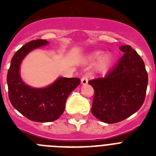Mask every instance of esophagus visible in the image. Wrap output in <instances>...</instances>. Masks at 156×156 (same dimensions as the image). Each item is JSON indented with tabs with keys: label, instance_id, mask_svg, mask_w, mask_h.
<instances>
[{
	"label": "esophagus",
	"instance_id": "34e87169",
	"mask_svg": "<svg viewBox=\"0 0 156 156\" xmlns=\"http://www.w3.org/2000/svg\"><path fill=\"white\" fill-rule=\"evenodd\" d=\"M87 83H88V77L85 76H83L82 79H81V83H82L83 85H85L87 84Z\"/></svg>",
	"mask_w": 156,
	"mask_h": 156
}]
</instances>
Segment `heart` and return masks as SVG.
Segmentation results:
<instances>
[{"label":"heart","mask_w":156,"mask_h":156,"mask_svg":"<svg viewBox=\"0 0 156 156\" xmlns=\"http://www.w3.org/2000/svg\"><path fill=\"white\" fill-rule=\"evenodd\" d=\"M104 52L101 51H94L88 56V59L91 62H94L98 60V62L97 64V68L100 71H107L108 69L111 67L112 64L113 62L114 58L112 54L108 53L104 55Z\"/></svg>","instance_id":"b5f03b06"}]
</instances>
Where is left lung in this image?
<instances>
[{
	"label": "left lung",
	"mask_w": 156,
	"mask_h": 156,
	"mask_svg": "<svg viewBox=\"0 0 156 156\" xmlns=\"http://www.w3.org/2000/svg\"><path fill=\"white\" fill-rule=\"evenodd\" d=\"M119 61L103 78L88 82L94 90L91 112L106 123L120 122L138 111L148 86L144 63L129 45L119 47Z\"/></svg>",
	"instance_id": "1"
}]
</instances>
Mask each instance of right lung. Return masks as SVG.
Wrapping results in <instances>:
<instances>
[{"instance_id": "add662e5", "label": "right lung", "mask_w": 156, "mask_h": 156, "mask_svg": "<svg viewBox=\"0 0 156 156\" xmlns=\"http://www.w3.org/2000/svg\"><path fill=\"white\" fill-rule=\"evenodd\" d=\"M46 40H36L23 45L12 57L7 76L8 97L12 106L27 119L47 122L58 119L65 110L67 98L80 83L79 78L58 77L42 88L26 84L20 76V65L31 51L48 44Z\"/></svg>"}]
</instances>
